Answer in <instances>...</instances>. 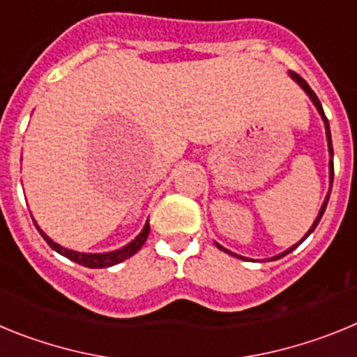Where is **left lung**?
Instances as JSON below:
<instances>
[{
    "mask_svg": "<svg viewBox=\"0 0 357 357\" xmlns=\"http://www.w3.org/2000/svg\"><path fill=\"white\" fill-rule=\"evenodd\" d=\"M288 75H289V77L293 78V80L296 82V84L301 85V87H302V91H304V93L307 94V96H309V100H311V102H313V105L317 107L318 114H320V116H321V119H324V127H326V137H327V150H329V191H327V195H326V200H324V204H321L320 211H318V216H317V220H314V222H313V225H311V229H309L307 232H305V236H304V238H302L301 241H298V243H295V245H293V247H289L288 250L280 252V254H277V255H273V257H270V261H272V259H273V261H275V259H280V257H284V255H288L289 252H293V250H295V248L298 247V245H301V243L304 241V239L307 238V236L311 234V232H313L314 229H317V225H318V223H320L321 216H324V213H326L327 202H329V197H331V189H333V178H334V162H333V159H334V151H333V139H331V128H329V121H327V118H326V112H324V109H321V103H320V100H318V96H317V94L313 93V89H311V87H309V85H307V82H305L304 78H302V77H298V75H296V73H293V71H289ZM216 247L220 248V250L227 252V254L234 255V257H238V259H247V257H243V255H239V254H234V252L227 250V248H225V247H222V245H220V243H216Z\"/></svg>",
    "mask_w": 357,
    "mask_h": 357,
    "instance_id": "8db88e82",
    "label": "left lung"
}]
</instances>
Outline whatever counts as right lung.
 Listing matches in <instances>:
<instances>
[{
    "label": "right lung",
    "mask_w": 357,
    "mask_h": 357,
    "mask_svg": "<svg viewBox=\"0 0 357 357\" xmlns=\"http://www.w3.org/2000/svg\"><path fill=\"white\" fill-rule=\"evenodd\" d=\"M31 220H33V218H31ZM33 223H36L37 230L40 232V236L44 238V241L48 243L53 250L59 252V254L64 255V257H68V259H71L73 263H78L85 268H109V266H114V264H118V263H123L125 259L132 257L135 252L141 250V247H143L144 241H146L148 234H150V223H148V220H146L143 230H141L139 234L135 236L130 243H127L125 247L118 248V250H112V252H103V254H87V252L69 250V248L62 247V245H59V243L53 241L50 236L44 234L43 229L37 225L36 220H33Z\"/></svg>",
    "instance_id": "right-lung-1"
}]
</instances>
